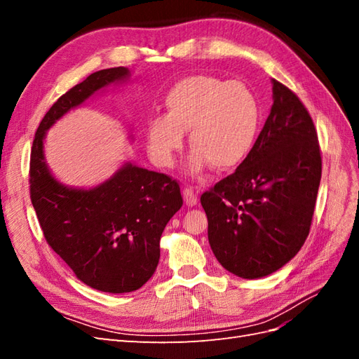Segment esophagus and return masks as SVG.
<instances>
[{
    "label": "esophagus",
    "instance_id": "esophagus-1",
    "mask_svg": "<svg viewBox=\"0 0 359 359\" xmlns=\"http://www.w3.org/2000/svg\"><path fill=\"white\" fill-rule=\"evenodd\" d=\"M182 196H184V202H186L189 206L196 205V203H198V201H199L198 193L194 191V189H193V187H184V190H182Z\"/></svg>",
    "mask_w": 359,
    "mask_h": 359
}]
</instances>
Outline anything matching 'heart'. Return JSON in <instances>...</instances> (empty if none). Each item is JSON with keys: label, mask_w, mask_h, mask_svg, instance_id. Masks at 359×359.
Segmentation results:
<instances>
[{"label": "heart", "mask_w": 359, "mask_h": 359, "mask_svg": "<svg viewBox=\"0 0 359 359\" xmlns=\"http://www.w3.org/2000/svg\"><path fill=\"white\" fill-rule=\"evenodd\" d=\"M165 107V116L151 118L147 126L149 153L160 165H172L187 130L194 148L189 160L193 173L208 163L220 170L240 165L256 142L260 106L241 82L190 76L169 90Z\"/></svg>", "instance_id": "1"}]
</instances>
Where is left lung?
<instances>
[{
    "mask_svg": "<svg viewBox=\"0 0 359 359\" xmlns=\"http://www.w3.org/2000/svg\"><path fill=\"white\" fill-rule=\"evenodd\" d=\"M273 99L250 154L201 196L214 256L243 278L273 274L299 252L322 177L318 132L307 107L276 79Z\"/></svg>",
    "mask_w": 359,
    "mask_h": 359,
    "instance_id": "obj_1",
    "label": "left lung"
}]
</instances>
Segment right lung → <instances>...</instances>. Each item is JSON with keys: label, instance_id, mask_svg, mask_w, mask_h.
<instances>
[{"label": "right lung", "instance_id": "add662e5", "mask_svg": "<svg viewBox=\"0 0 359 359\" xmlns=\"http://www.w3.org/2000/svg\"><path fill=\"white\" fill-rule=\"evenodd\" d=\"M128 69L90 74L62 94L43 116L29 158V196L49 247L85 285L124 293L142 287L160 259V236L182 206L180 184L165 173L133 166L94 189H70L50 175L43 156L46 130Z\"/></svg>", "mask_w": 359, "mask_h": 359}]
</instances>
